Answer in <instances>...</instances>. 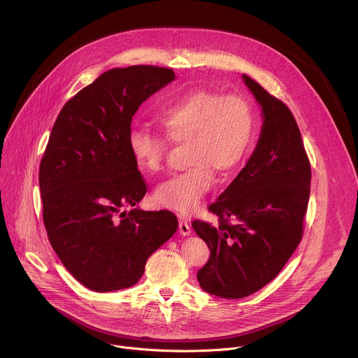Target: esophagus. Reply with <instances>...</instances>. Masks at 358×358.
Wrapping results in <instances>:
<instances>
[{"label": "esophagus", "mask_w": 358, "mask_h": 358, "mask_svg": "<svg viewBox=\"0 0 358 358\" xmlns=\"http://www.w3.org/2000/svg\"><path fill=\"white\" fill-rule=\"evenodd\" d=\"M178 231H180V234L181 235H189L191 234V227H189V224L187 222V221H184V220H180V222H178Z\"/></svg>", "instance_id": "1"}]
</instances>
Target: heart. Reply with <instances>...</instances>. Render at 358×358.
I'll return each instance as SVG.
<instances>
[{
	"instance_id": "b5f03b06",
	"label": "heart",
	"mask_w": 358,
	"mask_h": 358,
	"mask_svg": "<svg viewBox=\"0 0 358 358\" xmlns=\"http://www.w3.org/2000/svg\"><path fill=\"white\" fill-rule=\"evenodd\" d=\"M157 120L170 140L187 143L191 166L163 181L155 191V201L180 215H191L213 189L214 170L231 173L246 157L257 126L253 108L241 94L194 89L174 97L159 112ZM127 143L144 173L162 170L169 148L163 136L134 127Z\"/></svg>"
}]
</instances>
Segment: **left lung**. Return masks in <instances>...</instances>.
Masks as SVG:
<instances>
[{
  "label": "left lung",
  "mask_w": 358,
  "mask_h": 358,
  "mask_svg": "<svg viewBox=\"0 0 358 358\" xmlns=\"http://www.w3.org/2000/svg\"><path fill=\"white\" fill-rule=\"evenodd\" d=\"M243 80L262 106L258 145L208 207L218 225L192 222L211 250L196 273L199 286L224 299L258 292L283 269L303 236L312 180L310 162L289 108L249 76L243 75Z\"/></svg>",
  "instance_id": "obj_1"
}]
</instances>
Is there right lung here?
Listing matches in <instances>:
<instances>
[{"label":"right lung","mask_w":358,"mask_h":358,"mask_svg":"<svg viewBox=\"0 0 358 358\" xmlns=\"http://www.w3.org/2000/svg\"><path fill=\"white\" fill-rule=\"evenodd\" d=\"M174 78L152 65L110 69L66 101L50 131L39 164L43 225L64 266L90 290L137 283L177 231L170 211H123L148 187L127 143L131 119Z\"/></svg>","instance_id":"1"}]
</instances>
